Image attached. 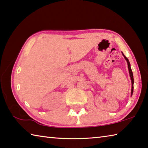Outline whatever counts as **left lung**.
I'll return each instance as SVG.
<instances>
[{"instance_id": "obj_1", "label": "left lung", "mask_w": 148, "mask_h": 148, "mask_svg": "<svg viewBox=\"0 0 148 148\" xmlns=\"http://www.w3.org/2000/svg\"><path fill=\"white\" fill-rule=\"evenodd\" d=\"M123 55L124 56V57L126 60V62H127V64H128V69L129 70V74H130V79H131V82H132V90H131V95H132L133 93V90H134V78H133V74H132V69H131V67H130V62H129V60L127 58H126L125 55L123 53Z\"/></svg>"}]
</instances>
